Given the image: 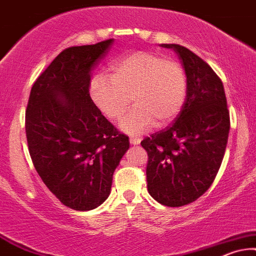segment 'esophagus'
Wrapping results in <instances>:
<instances>
[{
	"label": "esophagus",
	"mask_w": 256,
	"mask_h": 256,
	"mask_svg": "<svg viewBox=\"0 0 256 256\" xmlns=\"http://www.w3.org/2000/svg\"><path fill=\"white\" fill-rule=\"evenodd\" d=\"M130 144L131 145L140 144V139L137 138V137H130Z\"/></svg>",
	"instance_id": "34e87169"
}]
</instances>
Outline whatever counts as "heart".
<instances>
[{"label":"heart","mask_w":256,"mask_h":256,"mask_svg":"<svg viewBox=\"0 0 256 256\" xmlns=\"http://www.w3.org/2000/svg\"><path fill=\"white\" fill-rule=\"evenodd\" d=\"M186 96L183 67L151 52L128 54L112 64L110 78L96 76L90 84L93 104L110 120H118L132 99L136 108L119 124L128 134L169 125L180 114Z\"/></svg>","instance_id":"1"}]
</instances>
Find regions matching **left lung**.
Segmentation results:
<instances>
[{"instance_id": "left-lung-1", "label": "left lung", "mask_w": 256, "mask_h": 256, "mask_svg": "<svg viewBox=\"0 0 256 256\" xmlns=\"http://www.w3.org/2000/svg\"><path fill=\"white\" fill-rule=\"evenodd\" d=\"M178 56L186 98L172 125L142 142L148 152V192L158 203L182 206L209 189L221 166L230 119L221 79L208 64L180 44H160Z\"/></svg>"}]
</instances>
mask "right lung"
Segmentation results:
<instances>
[{
  "label": "right lung",
  "instance_id": "right-lung-1",
  "mask_svg": "<svg viewBox=\"0 0 256 256\" xmlns=\"http://www.w3.org/2000/svg\"><path fill=\"white\" fill-rule=\"evenodd\" d=\"M113 38L70 47L32 87L26 134L35 169L64 206L87 212L111 192L113 172L130 148L90 96L92 70Z\"/></svg>",
  "mask_w": 256,
  "mask_h": 256
}]
</instances>
